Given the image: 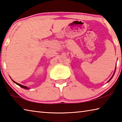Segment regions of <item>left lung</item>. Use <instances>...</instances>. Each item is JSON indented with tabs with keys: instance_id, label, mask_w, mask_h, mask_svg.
Listing matches in <instances>:
<instances>
[{
	"instance_id": "1",
	"label": "left lung",
	"mask_w": 122,
	"mask_h": 122,
	"mask_svg": "<svg viewBox=\"0 0 122 122\" xmlns=\"http://www.w3.org/2000/svg\"><path fill=\"white\" fill-rule=\"evenodd\" d=\"M114 74H115V73H114ZM112 77H113V76H112ZM112 78H110V79H109V81H110V80H111V79H112Z\"/></svg>"
}]
</instances>
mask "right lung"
Segmentation results:
<instances>
[{"instance_id":"right-lung-1","label":"right lung","mask_w":122,"mask_h":122,"mask_svg":"<svg viewBox=\"0 0 122 122\" xmlns=\"http://www.w3.org/2000/svg\"><path fill=\"white\" fill-rule=\"evenodd\" d=\"M13 81V80H12ZM14 81V83H15V84H17V85H18L19 86H20L21 87H22V88H25V89H26V90H28V88L26 87V86H23V85H21V84H19V83H16V82H15V81Z\"/></svg>"}]
</instances>
